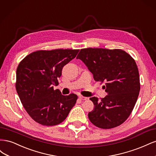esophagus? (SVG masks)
I'll list each match as a JSON object with an SVG mask.
<instances>
[{
    "label": "esophagus",
    "instance_id": "34e87169",
    "mask_svg": "<svg viewBox=\"0 0 156 156\" xmlns=\"http://www.w3.org/2000/svg\"><path fill=\"white\" fill-rule=\"evenodd\" d=\"M79 99L81 100H87V97H84V96H79Z\"/></svg>",
    "mask_w": 156,
    "mask_h": 156
}]
</instances>
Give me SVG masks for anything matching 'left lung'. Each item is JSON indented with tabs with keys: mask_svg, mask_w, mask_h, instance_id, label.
<instances>
[{
	"mask_svg": "<svg viewBox=\"0 0 156 156\" xmlns=\"http://www.w3.org/2000/svg\"><path fill=\"white\" fill-rule=\"evenodd\" d=\"M77 58L87 66L96 81L105 83V98H90L94 105L88 115L90 121L102 129L123 124L133 111L140 91L135 60L122 49L103 48L82 49Z\"/></svg>",
	"mask_w": 156,
	"mask_h": 156,
	"instance_id": "left-lung-1",
	"label": "left lung"
}]
</instances>
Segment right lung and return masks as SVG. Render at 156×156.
Wrapping results in <instances>:
<instances>
[{"instance_id": "1", "label": "right lung", "mask_w": 156, "mask_h": 156, "mask_svg": "<svg viewBox=\"0 0 156 156\" xmlns=\"http://www.w3.org/2000/svg\"><path fill=\"white\" fill-rule=\"evenodd\" d=\"M79 49L40 50L27 55L19 64L16 88L21 102L32 119L48 126L66 119L77 100L76 94L63 96L53 85L58 83L66 64Z\"/></svg>"}]
</instances>
